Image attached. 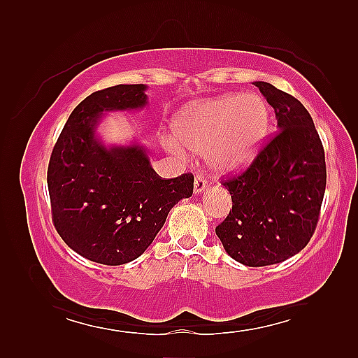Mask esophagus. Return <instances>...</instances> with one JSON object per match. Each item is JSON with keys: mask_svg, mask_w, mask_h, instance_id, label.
Returning a JSON list of instances; mask_svg holds the SVG:
<instances>
[{"mask_svg": "<svg viewBox=\"0 0 358 358\" xmlns=\"http://www.w3.org/2000/svg\"><path fill=\"white\" fill-rule=\"evenodd\" d=\"M206 187H208V181H206V178H204L201 173L195 175V181H194V192H195L196 195H199V194H201V192L206 191Z\"/></svg>", "mask_w": 358, "mask_h": 358, "instance_id": "esophagus-1", "label": "esophagus"}]
</instances>
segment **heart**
I'll list each match as a JSON object with an SVG mask.
<instances>
[{
  "label": "heart",
  "instance_id": "b5f03b06",
  "mask_svg": "<svg viewBox=\"0 0 358 358\" xmlns=\"http://www.w3.org/2000/svg\"><path fill=\"white\" fill-rule=\"evenodd\" d=\"M172 129L185 148L208 155L217 172H238L252 163L268 135L269 109L257 94H224L186 106ZM164 146L183 154L172 136H166Z\"/></svg>",
  "mask_w": 358,
  "mask_h": 358
}]
</instances>
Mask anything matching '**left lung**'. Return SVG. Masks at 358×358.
Wrapping results in <instances>:
<instances>
[{"instance_id": "left-lung-1", "label": "left lung", "mask_w": 358, "mask_h": 358, "mask_svg": "<svg viewBox=\"0 0 358 358\" xmlns=\"http://www.w3.org/2000/svg\"><path fill=\"white\" fill-rule=\"evenodd\" d=\"M254 85L273 108L278 132L245 173L223 183L232 212L215 232L235 262L260 268L287 260L309 243L324 195L326 163L305 106L271 83Z\"/></svg>"}]
</instances>
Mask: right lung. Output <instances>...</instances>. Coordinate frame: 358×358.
Masks as SVG:
<instances>
[{"instance_id": "add662e5", "label": "right lung", "mask_w": 358, "mask_h": 358, "mask_svg": "<svg viewBox=\"0 0 358 358\" xmlns=\"http://www.w3.org/2000/svg\"><path fill=\"white\" fill-rule=\"evenodd\" d=\"M146 85H118L85 98L52 150L48 186L59 237L90 262L118 266L138 258L167 214L194 192V175L163 180L140 143L106 144L104 113L138 110Z\"/></svg>"}]
</instances>
